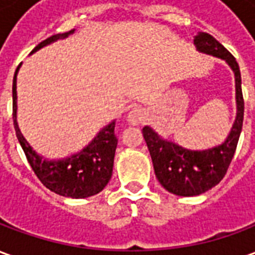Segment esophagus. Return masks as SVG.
<instances>
[{"label":"esophagus","mask_w":255,"mask_h":255,"mask_svg":"<svg viewBox=\"0 0 255 255\" xmlns=\"http://www.w3.org/2000/svg\"><path fill=\"white\" fill-rule=\"evenodd\" d=\"M127 120L132 126H138L146 120V112L142 108H133L132 111H129L127 116Z\"/></svg>","instance_id":"esophagus-1"}]
</instances>
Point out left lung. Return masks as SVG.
I'll list each match as a JSON object with an SVG mask.
<instances>
[{
	"mask_svg": "<svg viewBox=\"0 0 255 255\" xmlns=\"http://www.w3.org/2000/svg\"><path fill=\"white\" fill-rule=\"evenodd\" d=\"M194 43L199 52L223 58L232 68L235 73L238 113L224 143L202 151L183 149L173 142H166L150 127L142 129L158 182L165 190L182 197L203 194L223 180L235 154L245 115L241 71L236 58L208 32H199L194 38Z\"/></svg>",
	"mask_w": 255,
	"mask_h": 255,
	"instance_id": "left-lung-1",
	"label": "left lung"
}]
</instances>
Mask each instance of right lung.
Segmentation results:
<instances>
[{"label": "right lung", "mask_w": 255, "mask_h": 255, "mask_svg": "<svg viewBox=\"0 0 255 255\" xmlns=\"http://www.w3.org/2000/svg\"><path fill=\"white\" fill-rule=\"evenodd\" d=\"M75 30L68 31L64 34L56 35L42 41L38 46L32 50L36 52L38 49L46 46L57 39L67 38ZM20 67V65H19ZM16 69L13 76V86H12V97H13V124L16 136L19 139L21 147L24 150V154L30 162L32 171L41 183L50 191L56 192L58 195L69 198H87L101 192L109 183L113 172V160L115 151L117 147V136L115 133V124L112 122L106 126L102 131L94 138V140L84 147L80 153L68 157L65 160L47 161L36 154L31 146L27 143L24 136L21 135L16 122V75L19 71Z\"/></svg>", "instance_id": "right-lung-1"}]
</instances>
